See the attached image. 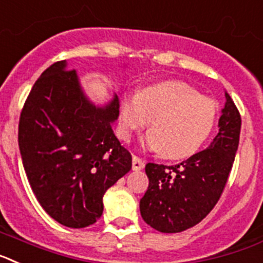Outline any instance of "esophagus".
<instances>
[{
  "instance_id": "obj_1",
  "label": "esophagus",
  "mask_w": 263,
  "mask_h": 263,
  "mask_svg": "<svg viewBox=\"0 0 263 263\" xmlns=\"http://www.w3.org/2000/svg\"><path fill=\"white\" fill-rule=\"evenodd\" d=\"M144 165H145L144 160H141L140 157L135 156V155L132 156V170L140 171V170H143V168H144Z\"/></svg>"
}]
</instances>
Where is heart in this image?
Masks as SVG:
<instances>
[{"label":"heart","mask_w":263,"mask_h":263,"mask_svg":"<svg viewBox=\"0 0 263 263\" xmlns=\"http://www.w3.org/2000/svg\"><path fill=\"white\" fill-rule=\"evenodd\" d=\"M144 145L166 157L181 159L196 154L211 136L217 106L184 82H163L124 97L119 112V135L129 140L149 123Z\"/></svg>","instance_id":"obj_1"}]
</instances>
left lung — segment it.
<instances>
[{
  "instance_id": "8db88e82",
  "label": "left lung",
  "mask_w": 263,
  "mask_h": 263,
  "mask_svg": "<svg viewBox=\"0 0 263 263\" xmlns=\"http://www.w3.org/2000/svg\"><path fill=\"white\" fill-rule=\"evenodd\" d=\"M218 134L204 151L176 165L148 163L149 179L140 200L143 220L161 233H179L204 220L218 202L232 171L241 132V115L225 92Z\"/></svg>"
}]
</instances>
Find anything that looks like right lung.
Instances as JSON below:
<instances>
[{"instance_id": "add662e5", "label": "right lung", "mask_w": 263, "mask_h": 263, "mask_svg": "<svg viewBox=\"0 0 263 263\" xmlns=\"http://www.w3.org/2000/svg\"><path fill=\"white\" fill-rule=\"evenodd\" d=\"M66 66L52 63L34 83L20 116L18 144L41 206L79 229L100 218L104 193L129 172L132 156L112 131L119 98L95 106Z\"/></svg>"}]
</instances>
